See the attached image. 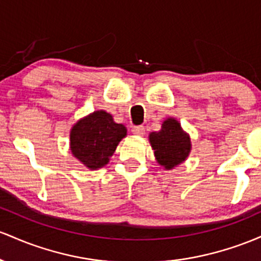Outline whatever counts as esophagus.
Segmentation results:
<instances>
[{"mask_svg": "<svg viewBox=\"0 0 261 261\" xmlns=\"http://www.w3.org/2000/svg\"><path fill=\"white\" fill-rule=\"evenodd\" d=\"M132 133L136 134V136L143 137L145 134V128L143 125H137V127L132 128Z\"/></svg>", "mask_w": 261, "mask_h": 261, "instance_id": "esophagus-1", "label": "esophagus"}]
</instances>
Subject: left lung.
I'll return each instance as SVG.
<instances>
[{
	"instance_id": "left-lung-1",
	"label": "left lung",
	"mask_w": 261,
	"mask_h": 261,
	"mask_svg": "<svg viewBox=\"0 0 261 261\" xmlns=\"http://www.w3.org/2000/svg\"><path fill=\"white\" fill-rule=\"evenodd\" d=\"M149 143L158 164L165 170H172L182 164L192 149L190 134L174 117H168L162 123V129L149 134Z\"/></svg>"
}]
</instances>
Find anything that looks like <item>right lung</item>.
<instances>
[{
    "label": "right lung",
    "mask_w": 261,
    "mask_h": 261,
    "mask_svg": "<svg viewBox=\"0 0 261 261\" xmlns=\"http://www.w3.org/2000/svg\"><path fill=\"white\" fill-rule=\"evenodd\" d=\"M124 137L127 128L122 123H116L111 113L98 110L72 125L70 150L87 169L97 170L110 163V158Z\"/></svg>",
    "instance_id": "obj_1"
}]
</instances>
